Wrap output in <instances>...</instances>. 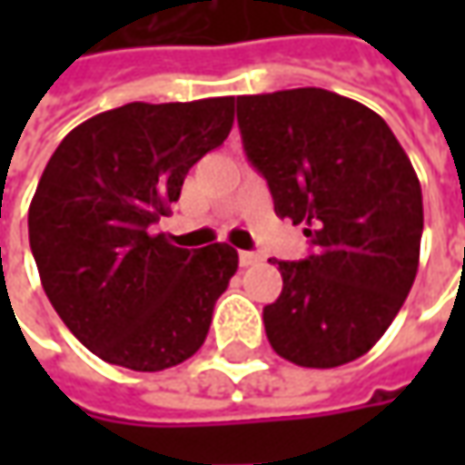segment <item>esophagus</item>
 <instances>
[{"instance_id":"1","label":"esophagus","mask_w":465,"mask_h":465,"mask_svg":"<svg viewBox=\"0 0 465 465\" xmlns=\"http://www.w3.org/2000/svg\"><path fill=\"white\" fill-rule=\"evenodd\" d=\"M238 261H241V266L245 269V266H253V263H259L261 256L259 253H253V251H241V253H238Z\"/></svg>"}]
</instances>
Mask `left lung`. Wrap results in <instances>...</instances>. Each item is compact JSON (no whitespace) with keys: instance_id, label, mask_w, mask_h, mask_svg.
Wrapping results in <instances>:
<instances>
[{"instance_id":"left-lung-1","label":"left lung","mask_w":465,"mask_h":465,"mask_svg":"<svg viewBox=\"0 0 465 465\" xmlns=\"http://www.w3.org/2000/svg\"><path fill=\"white\" fill-rule=\"evenodd\" d=\"M238 126L277 217L305 224L312 245L277 261L269 344L300 367L347 365L375 347L417 277L424 212L411 160L375 111L321 87L241 95Z\"/></svg>"}]
</instances>
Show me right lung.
Wrapping results in <instances>:
<instances>
[{
	"label": "right lung",
	"mask_w": 465,
	"mask_h": 465,
	"mask_svg": "<svg viewBox=\"0 0 465 465\" xmlns=\"http://www.w3.org/2000/svg\"><path fill=\"white\" fill-rule=\"evenodd\" d=\"M232 108L235 98L126 103L87 118L51 154L27 212L30 251L54 311L100 360L157 372L204 344L238 251L178 248L153 224L227 139Z\"/></svg>",
	"instance_id": "right-lung-1"
}]
</instances>
